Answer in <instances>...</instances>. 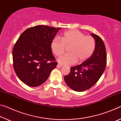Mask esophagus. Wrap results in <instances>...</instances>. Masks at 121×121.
I'll use <instances>...</instances> for the list:
<instances>
[{"label":"esophagus","instance_id":"obj_1","mask_svg":"<svg viewBox=\"0 0 121 121\" xmlns=\"http://www.w3.org/2000/svg\"><path fill=\"white\" fill-rule=\"evenodd\" d=\"M62 65L60 64V63H58V65H57V67H62Z\"/></svg>","mask_w":121,"mask_h":121}]
</instances>
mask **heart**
<instances>
[{"instance_id": "obj_1", "label": "heart", "mask_w": 121, "mask_h": 121, "mask_svg": "<svg viewBox=\"0 0 121 121\" xmlns=\"http://www.w3.org/2000/svg\"><path fill=\"white\" fill-rule=\"evenodd\" d=\"M65 47H69V53L61 56L58 61L61 64L72 65L77 60L81 62L89 59L95 50V42L92 36L77 30H69L62 35L61 39L55 38L51 44V50L56 56L65 52Z\"/></svg>"}]
</instances>
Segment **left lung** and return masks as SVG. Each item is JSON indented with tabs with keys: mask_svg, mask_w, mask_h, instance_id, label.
<instances>
[{
	"mask_svg": "<svg viewBox=\"0 0 121 121\" xmlns=\"http://www.w3.org/2000/svg\"><path fill=\"white\" fill-rule=\"evenodd\" d=\"M91 35L95 42L93 54L81 65L71 67L70 73L64 77L67 85L76 91H84L95 85L106 67L107 54L103 40L97 35Z\"/></svg>",
	"mask_w": 121,
	"mask_h": 121,
	"instance_id": "left-lung-1",
	"label": "left lung"
}]
</instances>
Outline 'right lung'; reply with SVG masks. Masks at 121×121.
I'll return each mask as SVG.
<instances>
[{
  "instance_id": "right-lung-1",
  "label": "right lung",
  "mask_w": 121,
  "mask_h": 121,
  "mask_svg": "<svg viewBox=\"0 0 121 121\" xmlns=\"http://www.w3.org/2000/svg\"><path fill=\"white\" fill-rule=\"evenodd\" d=\"M61 28L39 25L22 33L13 49V67L17 77L29 86L42 84L58 62L51 44Z\"/></svg>"
}]
</instances>
